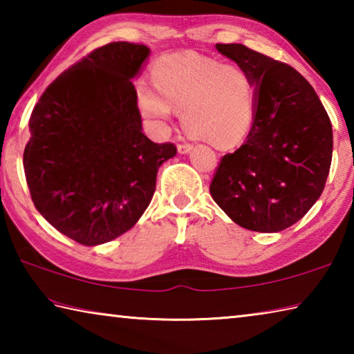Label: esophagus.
<instances>
[{
  "mask_svg": "<svg viewBox=\"0 0 354 354\" xmlns=\"http://www.w3.org/2000/svg\"><path fill=\"white\" fill-rule=\"evenodd\" d=\"M190 151H192V145H189V143H181V145H178L179 154H187Z\"/></svg>",
  "mask_w": 354,
  "mask_h": 354,
  "instance_id": "obj_1",
  "label": "esophagus"
}]
</instances>
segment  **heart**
I'll use <instances>...</instances> for the list:
<instances>
[{"mask_svg":"<svg viewBox=\"0 0 354 354\" xmlns=\"http://www.w3.org/2000/svg\"><path fill=\"white\" fill-rule=\"evenodd\" d=\"M151 88L137 86V106L147 118L167 124L183 112L185 133L217 148L241 142L253 124L256 88L250 71L239 64L183 53L153 67Z\"/></svg>","mask_w":354,"mask_h":354,"instance_id":"obj_1","label":"heart"}]
</instances>
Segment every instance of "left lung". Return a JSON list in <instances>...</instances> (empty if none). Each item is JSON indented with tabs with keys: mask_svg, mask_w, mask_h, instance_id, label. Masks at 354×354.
<instances>
[{
	"mask_svg": "<svg viewBox=\"0 0 354 354\" xmlns=\"http://www.w3.org/2000/svg\"><path fill=\"white\" fill-rule=\"evenodd\" d=\"M215 50L250 71L256 111L247 140L221 158L209 190L239 226L279 232L303 218L325 189L331 122L313 86L290 65L241 44Z\"/></svg>",
	"mask_w": 354,
	"mask_h": 354,
	"instance_id": "8db88e82",
	"label": "left lung"
}]
</instances>
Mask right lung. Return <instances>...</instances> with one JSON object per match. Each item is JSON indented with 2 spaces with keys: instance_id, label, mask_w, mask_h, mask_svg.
<instances>
[{
  "instance_id": "add662e5",
  "label": "right lung",
  "mask_w": 354,
  "mask_h": 354,
  "mask_svg": "<svg viewBox=\"0 0 354 354\" xmlns=\"http://www.w3.org/2000/svg\"><path fill=\"white\" fill-rule=\"evenodd\" d=\"M151 55L113 41L50 84L29 120L23 167L34 206L86 247L111 242L145 212L173 143L143 134L133 80Z\"/></svg>"
}]
</instances>
